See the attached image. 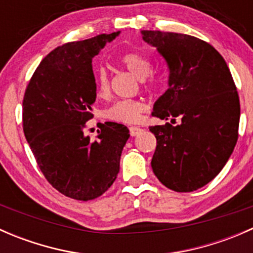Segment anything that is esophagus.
Segmentation results:
<instances>
[{"instance_id":"esophagus-1","label":"esophagus","mask_w":253,"mask_h":253,"mask_svg":"<svg viewBox=\"0 0 253 253\" xmlns=\"http://www.w3.org/2000/svg\"><path fill=\"white\" fill-rule=\"evenodd\" d=\"M141 131H142V128H139V127H136V126L129 127V134H131L132 137L137 136V134H138Z\"/></svg>"}]
</instances>
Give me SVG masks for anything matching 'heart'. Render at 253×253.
Segmentation results:
<instances>
[{
	"mask_svg": "<svg viewBox=\"0 0 253 253\" xmlns=\"http://www.w3.org/2000/svg\"><path fill=\"white\" fill-rule=\"evenodd\" d=\"M120 62L138 79H144L152 72V62L147 56L139 52H126L120 57ZM95 93L99 98H108L110 94V78L103 68L96 71ZM144 104L139 100H119L104 111V117L120 124H136L141 120Z\"/></svg>",
	"mask_w": 253,
	"mask_h": 253,
	"instance_id": "b5f03b06",
	"label": "heart"
}]
</instances>
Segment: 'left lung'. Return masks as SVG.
Returning a JSON list of instances; mask_svg holds the SVG:
<instances>
[{"mask_svg":"<svg viewBox=\"0 0 253 253\" xmlns=\"http://www.w3.org/2000/svg\"><path fill=\"white\" fill-rule=\"evenodd\" d=\"M169 68V88L155 101L153 116L178 120L152 126L157 149L152 169L176 192L211 182L230 158L239 137L240 100L223 56L198 38L142 30Z\"/></svg>","mask_w":253,"mask_h":253,"instance_id":"obj_1","label":"left lung"}]
</instances>
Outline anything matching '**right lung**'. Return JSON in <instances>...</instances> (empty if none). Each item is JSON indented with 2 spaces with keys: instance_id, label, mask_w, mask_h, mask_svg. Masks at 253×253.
Masks as SVG:
<instances>
[{
  "instance_id": "1",
  "label": "right lung",
  "mask_w": 253,
  "mask_h": 253,
  "mask_svg": "<svg viewBox=\"0 0 253 253\" xmlns=\"http://www.w3.org/2000/svg\"><path fill=\"white\" fill-rule=\"evenodd\" d=\"M120 32L56 47L25 89L23 131L40 170L58 192L78 201L98 198L116 180L129 137L126 126L100 125L96 141L84 136L96 98L91 60Z\"/></svg>"
}]
</instances>
